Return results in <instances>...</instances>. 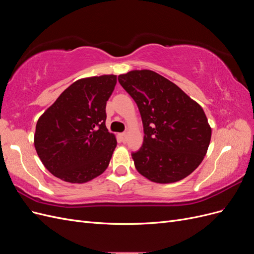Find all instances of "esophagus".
<instances>
[{
    "mask_svg": "<svg viewBox=\"0 0 254 254\" xmlns=\"http://www.w3.org/2000/svg\"><path fill=\"white\" fill-rule=\"evenodd\" d=\"M119 135H120V137H121V140H122L123 142H125V140H126V136H127V133H126V132H122V133H120Z\"/></svg>",
    "mask_w": 254,
    "mask_h": 254,
    "instance_id": "esophagus-1",
    "label": "esophagus"
}]
</instances>
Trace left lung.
Segmentation results:
<instances>
[{
	"label": "left lung",
	"mask_w": 254,
	"mask_h": 254,
	"mask_svg": "<svg viewBox=\"0 0 254 254\" xmlns=\"http://www.w3.org/2000/svg\"><path fill=\"white\" fill-rule=\"evenodd\" d=\"M119 81L134 99L143 122V145L131 153L136 171L157 183L177 182L193 173L212 134L201 106L150 70L122 74Z\"/></svg>",
	"instance_id": "obj_1"
}]
</instances>
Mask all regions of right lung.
Returning <instances> with one entry per match:
<instances>
[{
	"label": "right lung",
	"instance_id": "right-lung-1",
	"mask_svg": "<svg viewBox=\"0 0 254 254\" xmlns=\"http://www.w3.org/2000/svg\"><path fill=\"white\" fill-rule=\"evenodd\" d=\"M115 84L117 75L78 79L38 120L35 148L57 178L84 183L108 167L117 139L106 127V104Z\"/></svg>",
	"mask_w": 254,
	"mask_h": 254
}]
</instances>
